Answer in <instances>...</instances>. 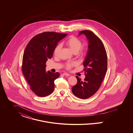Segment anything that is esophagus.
<instances>
[{
	"instance_id": "34e87169",
	"label": "esophagus",
	"mask_w": 133,
	"mask_h": 133,
	"mask_svg": "<svg viewBox=\"0 0 133 133\" xmlns=\"http://www.w3.org/2000/svg\"><path fill=\"white\" fill-rule=\"evenodd\" d=\"M63 75H64V76H70V74H69L68 73H64L63 74Z\"/></svg>"
}]
</instances>
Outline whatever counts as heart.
Instances as JSON below:
<instances>
[{
  "instance_id": "heart-1",
  "label": "heart",
  "mask_w": 133,
  "mask_h": 133,
  "mask_svg": "<svg viewBox=\"0 0 133 133\" xmlns=\"http://www.w3.org/2000/svg\"><path fill=\"white\" fill-rule=\"evenodd\" d=\"M65 43L74 53H77L79 50V52H80V53H83L84 51V50H81V48L82 46V41L78 38H76L73 36H70L69 38H67L65 40ZM60 49H61V45H57L54 51V54L55 56L58 55ZM74 65H75L74 62H68L66 64V67L68 69H70Z\"/></svg>"
}]
</instances>
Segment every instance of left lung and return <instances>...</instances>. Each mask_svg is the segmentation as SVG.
<instances>
[{"mask_svg": "<svg viewBox=\"0 0 133 133\" xmlns=\"http://www.w3.org/2000/svg\"><path fill=\"white\" fill-rule=\"evenodd\" d=\"M85 35L88 49L83 65L84 80L76 76L77 83L72 88L73 94L80 99H87L98 90L107 70V55L101 40L89 30H83L78 36Z\"/></svg>", "mask_w": 133, "mask_h": 133, "instance_id": "obj_1", "label": "left lung"}]
</instances>
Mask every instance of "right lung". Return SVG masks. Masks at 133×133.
Segmentation results:
<instances>
[{
	"label": "right lung",
	"mask_w": 133,
	"mask_h": 133,
	"mask_svg": "<svg viewBox=\"0 0 133 133\" xmlns=\"http://www.w3.org/2000/svg\"><path fill=\"white\" fill-rule=\"evenodd\" d=\"M46 32L34 36L26 46L22 59V71L32 91L38 96L45 97L54 89V81L58 72L46 71V62L51 59L58 43L67 36Z\"/></svg>",
	"instance_id": "obj_1"
}]
</instances>
